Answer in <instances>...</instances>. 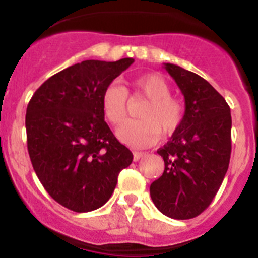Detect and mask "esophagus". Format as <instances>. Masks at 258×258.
<instances>
[{
  "label": "esophagus",
  "mask_w": 258,
  "mask_h": 258,
  "mask_svg": "<svg viewBox=\"0 0 258 258\" xmlns=\"http://www.w3.org/2000/svg\"><path fill=\"white\" fill-rule=\"evenodd\" d=\"M145 152H142V151H134L133 152V159H134V161H138L141 159V157H143L145 156Z\"/></svg>",
  "instance_id": "34e87169"
}]
</instances>
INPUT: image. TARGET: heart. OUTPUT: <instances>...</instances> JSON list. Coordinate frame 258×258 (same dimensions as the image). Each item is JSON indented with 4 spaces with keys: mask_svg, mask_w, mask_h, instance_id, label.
Returning <instances> with one entry per match:
<instances>
[{
    "mask_svg": "<svg viewBox=\"0 0 258 258\" xmlns=\"http://www.w3.org/2000/svg\"><path fill=\"white\" fill-rule=\"evenodd\" d=\"M136 94L149 102L140 112L137 121L125 122L117 131L118 140L134 147L154 143L164 134H173L179 129L184 118V104L170 95V86L159 74H146L133 81ZM127 93L125 88L111 84L102 94V111L108 122L120 125L126 117Z\"/></svg>",
    "mask_w": 258,
    "mask_h": 258,
    "instance_id": "1",
    "label": "heart"
}]
</instances>
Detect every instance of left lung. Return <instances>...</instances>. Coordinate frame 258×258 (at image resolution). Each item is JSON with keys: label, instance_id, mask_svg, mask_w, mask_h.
I'll return each mask as SVG.
<instances>
[{"label": "left lung", "instance_id": "obj_1", "mask_svg": "<svg viewBox=\"0 0 258 258\" xmlns=\"http://www.w3.org/2000/svg\"><path fill=\"white\" fill-rule=\"evenodd\" d=\"M184 97V118L169 142L157 150L165 168L150 186L156 208L188 220L208 208L227 172L231 155V113L222 95L200 77L164 63Z\"/></svg>", "mask_w": 258, "mask_h": 258}]
</instances>
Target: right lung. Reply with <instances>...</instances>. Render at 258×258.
I'll list each match as a JSON object with an SVG mask.
<instances>
[{
  "label": "right lung",
  "mask_w": 258,
  "mask_h": 258,
  "mask_svg": "<svg viewBox=\"0 0 258 258\" xmlns=\"http://www.w3.org/2000/svg\"><path fill=\"white\" fill-rule=\"evenodd\" d=\"M84 60L47 79L27 107V146L38 179L52 199L84 213L111 198L118 173L133 161L102 111L104 89L133 64Z\"/></svg>",
  "instance_id": "add662e5"
}]
</instances>
